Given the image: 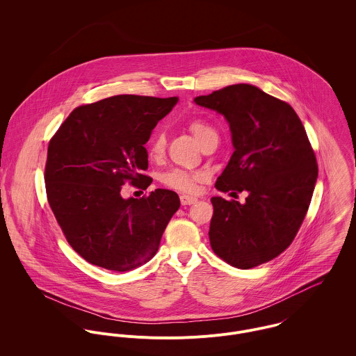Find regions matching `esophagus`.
<instances>
[{"mask_svg":"<svg viewBox=\"0 0 356 356\" xmlns=\"http://www.w3.org/2000/svg\"><path fill=\"white\" fill-rule=\"evenodd\" d=\"M196 202H197V199L193 197V196H188V195L181 196V204L182 205H191V204H195Z\"/></svg>","mask_w":356,"mask_h":356,"instance_id":"34e87169","label":"esophagus"}]
</instances>
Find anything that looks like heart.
<instances>
[{
	"label": "heart",
	"mask_w": 356,
	"mask_h": 356,
	"mask_svg": "<svg viewBox=\"0 0 356 356\" xmlns=\"http://www.w3.org/2000/svg\"><path fill=\"white\" fill-rule=\"evenodd\" d=\"M189 130L192 131V134L195 136V138L199 141V144H202L204 140L215 133L209 126H207L200 120H191L189 122ZM165 149V138L164 134L157 133L151 141L149 145V157L152 159H159ZM202 179L200 174H193V172H188L185 170H172L168 171L163 175V182L177 191H182V192H193L196 189V184Z\"/></svg>",
	"instance_id": "obj_1"
}]
</instances>
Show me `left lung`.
Returning <instances> with one entry per match:
<instances>
[{"label": "left lung", "mask_w": 356, "mask_h": 356, "mask_svg": "<svg viewBox=\"0 0 356 356\" xmlns=\"http://www.w3.org/2000/svg\"><path fill=\"white\" fill-rule=\"evenodd\" d=\"M195 102L223 115L232 131L234 152L215 188L248 192L244 204L211 199V247L229 264L252 268L296 237L318 178L315 153L295 109L254 85H232Z\"/></svg>", "instance_id": "1"}]
</instances>
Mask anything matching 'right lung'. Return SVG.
Segmentation results:
<instances>
[{
	"mask_svg": "<svg viewBox=\"0 0 356 356\" xmlns=\"http://www.w3.org/2000/svg\"><path fill=\"white\" fill-rule=\"evenodd\" d=\"M178 102L120 95L75 108L48 148V202L68 244L86 261L112 271H130L149 261L181 202L156 189L141 199H123L129 181L147 189L148 143L154 126Z\"/></svg>",
	"mask_w": 356,
	"mask_h": 356,
	"instance_id": "1",
	"label": "right lung"
}]
</instances>
